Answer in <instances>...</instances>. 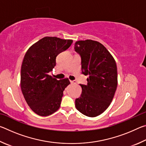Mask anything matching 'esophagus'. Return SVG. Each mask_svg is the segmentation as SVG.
Returning <instances> with one entry per match:
<instances>
[{"label":"esophagus","mask_w":146,"mask_h":146,"mask_svg":"<svg viewBox=\"0 0 146 146\" xmlns=\"http://www.w3.org/2000/svg\"><path fill=\"white\" fill-rule=\"evenodd\" d=\"M71 84H76V80H70Z\"/></svg>","instance_id":"1"}]
</instances>
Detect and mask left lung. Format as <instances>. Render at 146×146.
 Masks as SVG:
<instances>
[{
    "instance_id": "1",
    "label": "left lung",
    "mask_w": 146,
    "mask_h": 146,
    "mask_svg": "<svg viewBox=\"0 0 146 146\" xmlns=\"http://www.w3.org/2000/svg\"><path fill=\"white\" fill-rule=\"evenodd\" d=\"M75 49L80 55L82 73L89 76L87 84H80L82 94L75 100V107L87 117H97L105 111L114 97L118 83L117 64L97 41H76Z\"/></svg>"
}]
</instances>
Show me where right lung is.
<instances>
[{
  "label": "right lung",
  "mask_w": 146,
  "mask_h": 146,
  "mask_svg": "<svg viewBox=\"0 0 146 146\" xmlns=\"http://www.w3.org/2000/svg\"><path fill=\"white\" fill-rule=\"evenodd\" d=\"M72 40L46 36L29 48L21 66L22 93L31 110L48 116L60 106L63 91L70 84L68 78L57 80L49 75L56 65L59 53L70 48Z\"/></svg>",
  "instance_id": "obj_1"
}]
</instances>
